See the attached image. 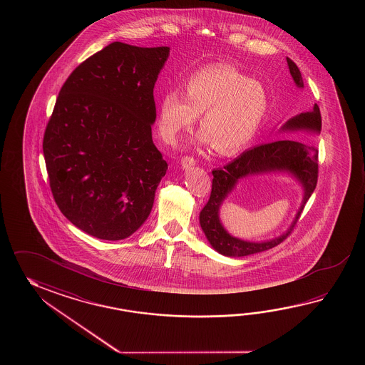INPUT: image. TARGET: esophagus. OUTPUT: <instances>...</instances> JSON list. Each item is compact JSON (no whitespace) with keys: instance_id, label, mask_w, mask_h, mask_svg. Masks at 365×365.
I'll use <instances>...</instances> for the list:
<instances>
[{"instance_id":"34e87169","label":"esophagus","mask_w":365,"mask_h":365,"mask_svg":"<svg viewBox=\"0 0 365 365\" xmlns=\"http://www.w3.org/2000/svg\"><path fill=\"white\" fill-rule=\"evenodd\" d=\"M195 165V160H194V158H190V156H185V158H182V160H181V167H182V170H189V168H192Z\"/></svg>"}]
</instances>
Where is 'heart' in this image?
<instances>
[{
	"instance_id": "heart-1",
	"label": "heart",
	"mask_w": 365,
	"mask_h": 365,
	"mask_svg": "<svg viewBox=\"0 0 365 365\" xmlns=\"http://www.w3.org/2000/svg\"><path fill=\"white\" fill-rule=\"evenodd\" d=\"M269 110L264 86L228 63L197 70L186 78L184 93L172 90L159 101L158 126L163 140L173 143L193 126L200 115L198 146H215L232 155L256 137Z\"/></svg>"
}]
</instances>
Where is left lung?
<instances>
[{"mask_svg": "<svg viewBox=\"0 0 365 365\" xmlns=\"http://www.w3.org/2000/svg\"><path fill=\"white\" fill-rule=\"evenodd\" d=\"M287 65L296 87L303 90L304 81L300 70L289 58H287ZM277 133H307L318 135L321 133V113L317 104H314L310 110L302 112L282 123ZM317 158L318 150L314 146H308L296 140L282 138L249 148L223 168L214 170L211 195L200 214V225L211 248L222 256L244 257L269 250L284 240L292 231L305 203L317 185ZM275 173L288 174L304 189V200L292 225L282 235L270 241H242L231 235L220 219V207L222 202L241 179Z\"/></svg>", "mask_w": 365, "mask_h": 365, "instance_id": "obj_1", "label": "left lung"}]
</instances>
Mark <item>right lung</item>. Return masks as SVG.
Returning a JSON list of instances; mask_svg holds the SVG:
<instances>
[{"label": "right lung", "mask_w": 365, "mask_h": 365, "mask_svg": "<svg viewBox=\"0 0 365 365\" xmlns=\"http://www.w3.org/2000/svg\"><path fill=\"white\" fill-rule=\"evenodd\" d=\"M170 48L115 41L62 86L43 140L62 214L101 240H124L146 222L168 170L153 142L154 86Z\"/></svg>", "instance_id": "add662e5"}]
</instances>
